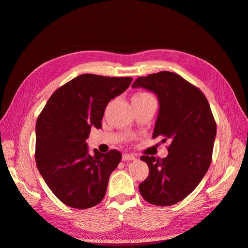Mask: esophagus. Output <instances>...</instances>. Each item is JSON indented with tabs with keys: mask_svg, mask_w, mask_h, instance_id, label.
<instances>
[{
	"mask_svg": "<svg viewBox=\"0 0 248 248\" xmlns=\"http://www.w3.org/2000/svg\"><path fill=\"white\" fill-rule=\"evenodd\" d=\"M123 160H136V156L134 154H128L125 153L123 154Z\"/></svg>",
	"mask_w": 248,
	"mask_h": 248,
	"instance_id": "34e87169",
	"label": "esophagus"
}]
</instances>
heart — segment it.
<instances>
[{"label": "heart", "mask_w": 248, "mask_h": 248, "mask_svg": "<svg viewBox=\"0 0 248 248\" xmlns=\"http://www.w3.org/2000/svg\"><path fill=\"white\" fill-rule=\"evenodd\" d=\"M134 97H139V98H143V97H150L149 94H145V93H142V94H138L134 96Z\"/></svg>", "instance_id": "heart-1"}]
</instances>
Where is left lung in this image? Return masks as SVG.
<instances>
[{
	"mask_svg": "<svg viewBox=\"0 0 248 248\" xmlns=\"http://www.w3.org/2000/svg\"><path fill=\"white\" fill-rule=\"evenodd\" d=\"M131 88L156 95L159 109L153 139H169L167 157L142 156L149 176L139 185L143 199L167 206L186 198L208 171L216 137V123L208 99L199 89L175 73L140 77Z\"/></svg>",
	"mask_w": 248,
	"mask_h": 248,
	"instance_id": "8db88e82",
	"label": "left lung"
}]
</instances>
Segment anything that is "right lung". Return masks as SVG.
Listing matches in <instances>:
<instances>
[{
	"instance_id": "obj_1",
	"label": "right lung",
	"mask_w": 248,
	"mask_h": 248,
	"mask_svg": "<svg viewBox=\"0 0 248 248\" xmlns=\"http://www.w3.org/2000/svg\"><path fill=\"white\" fill-rule=\"evenodd\" d=\"M133 78L83 74L58 89L36 122L35 160L52 193L70 208L98 204L110 174L122 158L117 150L89 152L91 127L100 128L108 103L125 92Z\"/></svg>"
}]
</instances>
